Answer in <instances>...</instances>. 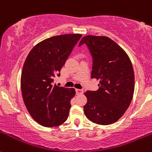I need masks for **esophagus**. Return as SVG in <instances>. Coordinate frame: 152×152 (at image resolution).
Listing matches in <instances>:
<instances>
[{"mask_svg": "<svg viewBox=\"0 0 152 152\" xmlns=\"http://www.w3.org/2000/svg\"><path fill=\"white\" fill-rule=\"evenodd\" d=\"M76 94H78V95H81V94H83V90H82V89H78V88H76Z\"/></svg>", "mask_w": 152, "mask_h": 152, "instance_id": "34e87169", "label": "esophagus"}]
</instances>
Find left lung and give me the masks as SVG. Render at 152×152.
Returning <instances> with one entry per match:
<instances>
[{
	"label": "left lung",
	"instance_id": "8db88e82",
	"mask_svg": "<svg viewBox=\"0 0 152 152\" xmlns=\"http://www.w3.org/2000/svg\"><path fill=\"white\" fill-rule=\"evenodd\" d=\"M88 47L93 59L91 79L99 81L97 91H87L84 113L99 125L117 122L127 110L134 91V73L126 53L105 36L87 35L79 47Z\"/></svg>",
	"mask_w": 152,
	"mask_h": 152
}]
</instances>
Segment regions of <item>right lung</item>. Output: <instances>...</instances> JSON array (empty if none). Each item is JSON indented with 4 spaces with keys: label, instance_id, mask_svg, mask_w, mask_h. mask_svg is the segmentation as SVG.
<instances>
[{
    "label": "right lung",
    "instance_id": "obj_1",
    "mask_svg": "<svg viewBox=\"0 0 152 152\" xmlns=\"http://www.w3.org/2000/svg\"><path fill=\"white\" fill-rule=\"evenodd\" d=\"M81 37V34L51 37L35 45L26 57L20 79L22 96L31 117L42 126H60L68 117L76 91L57 86L54 79L60 76Z\"/></svg>",
    "mask_w": 152,
    "mask_h": 152
}]
</instances>
